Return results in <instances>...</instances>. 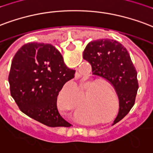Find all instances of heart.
I'll use <instances>...</instances> for the list:
<instances>
[{
	"label": "heart",
	"mask_w": 153,
	"mask_h": 153,
	"mask_svg": "<svg viewBox=\"0 0 153 153\" xmlns=\"http://www.w3.org/2000/svg\"><path fill=\"white\" fill-rule=\"evenodd\" d=\"M100 85H96L87 91V96H89L92 91H94L86 102L87 108L90 110L96 109L100 107L103 108L106 100H108V91L105 89H100Z\"/></svg>",
	"instance_id": "b5f03b06"
}]
</instances>
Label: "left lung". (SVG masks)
Returning <instances> with one entry per match:
<instances>
[{
    "label": "left lung",
    "instance_id": "obj_1",
    "mask_svg": "<svg viewBox=\"0 0 153 153\" xmlns=\"http://www.w3.org/2000/svg\"><path fill=\"white\" fill-rule=\"evenodd\" d=\"M82 55L91 64L93 74L108 80L117 91L119 111L114 124L118 123L134 105L139 88L137 71L130 54L119 42L101 39L89 42Z\"/></svg>",
    "mask_w": 153,
    "mask_h": 153
}]
</instances>
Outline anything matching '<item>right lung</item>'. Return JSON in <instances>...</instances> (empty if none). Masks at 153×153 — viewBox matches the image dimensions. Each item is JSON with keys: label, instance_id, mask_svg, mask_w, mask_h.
<instances>
[{"label": "right lung", "instance_id": "1", "mask_svg": "<svg viewBox=\"0 0 153 153\" xmlns=\"http://www.w3.org/2000/svg\"><path fill=\"white\" fill-rule=\"evenodd\" d=\"M75 71L64 63L55 47L44 43H27L19 48L11 63L10 93L19 109L31 118L51 127L71 126L56 108L59 91Z\"/></svg>", "mask_w": 153, "mask_h": 153}]
</instances>
